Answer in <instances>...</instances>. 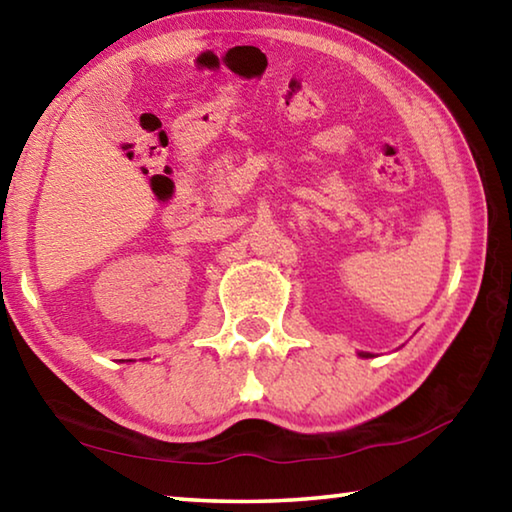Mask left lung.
<instances>
[{"label":"left lung","instance_id":"1","mask_svg":"<svg viewBox=\"0 0 512 512\" xmlns=\"http://www.w3.org/2000/svg\"><path fill=\"white\" fill-rule=\"evenodd\" d=\"M361 357H368V354H361Z\"/></svg>","mask_w":512,"mask_h":512}]
</instances>
